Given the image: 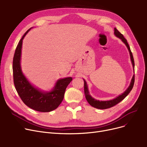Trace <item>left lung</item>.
Wrapping results in <instances>:
<instances>
[{"label": "left lung", "instance_id": "left-lung-1", "mask_svg": "<svg viewBox=\"0 0 147 147\" xmlns=\"http://www.w3.org/2000/svg\"><path fill=\"white\" fill-rule=\"evenodd\" d=\"M114 34L117 37H119L120 39H121V40L124 42L125 43V45H126V46L128 48V50L129 51V53H130V56L131 61H132V63L133 67L135 68V62H134V57H133L132 52H131L130 46L127 42V40L124 37L123 35L120 32H119V30L116 28H114ZM134 83H135V75H134V76H133L130 86H129V88L127 89V90L124 92V93L122 94L121 95L119 96L116 98H115L113 100H111V101H98V100L94 99L93 98L91 97V96L89 95L86 82H85V80H84V95H85L86 99L88 101V103L91 106L94 107L95 108H96V109H102V110L107 109H109V108H111L112 107H114L115 105H117L118 103L121 102L122 100L126 98V96H127V95L130 93V92L132 90V89L134 87Z\"/></svg>", "mask_w": 147, "mask_h": 147}]
</instances>
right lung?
Returning a JSON list of instances; mask_svg holds the SVG:
<instances>
[{
  "mask_svg": "<svg viewBox=\"0 0 147 147\" xmlns=\"http://www.w3.org/2000/svg\"><path fill=\"white\" fill-rule=\"evenodd\" d=\"M30 30L23 35L15 51L12 64L13 83L18 94L27 106L37 111L49 112L55 110L63 101L65 89L73 79L59 80L53 90L46 93L37 90L28 82L21 71L20 59L22 40Z\"/></svg>",
  "mask_w": 147,
  "mask_h": 147,
  "instance_id": "obj_1",
  "label": "right lung"
}]
</instances>
